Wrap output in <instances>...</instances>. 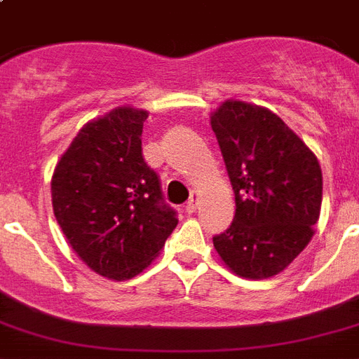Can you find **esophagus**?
Returning a JSON list of instances; mask_svg holds the SVG:
<instances>
[{
	"label": "esophagus",
	"mask_w": 359,
	"mask_h": 359,
	"mask_svg": "<svg viewBox=\"0 0 359 359\" xmlns=\"http://www.w3.org/2000/svg\"><path fill=\"white\" fill-rule=\"evenodd\" d=\"M197 205H199V194L197 191H191L190 199H188V203H186L184 210L188 214H194L197 210Z\"/></svg>",
	"instance_id": "esophagus-1"
}]
</instances>
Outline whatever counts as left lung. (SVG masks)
I'll use <instances>...</instances> for the list:
<instances>
[{"mask_svg": "<svg viewBox=\"0 0 359 359\" xmlns=\"http://www.w3.org/2000/svg\"><path fill=\"white\" fill-rule=\"evenodd\" d=\"M235 191V218L214 248L245 279L278 276L315 235L323 171L313 151L266 108L225 100L210 114Z\"/></svg>", "mask_w": 359, "mask_h": 359, "instance_id": "1", "label": "left lung"}]
</instances>
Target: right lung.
<instances>
[{"instance_id":"1","label":"right lung","mask_w":359,"mask_h":359,"mask_svg":"<svg viewBox=\"0 0 359 359\" xmlns=\"http://www.w3.org/2000/svg\"><path fill=\"white\" fill-rule=\"evenodd\" d=\"M147 117L121 106L83 124L52 177L53 214L70 248L114 281L143 272L179 224L141 154Z\"/></svg>"}]
</instances>
